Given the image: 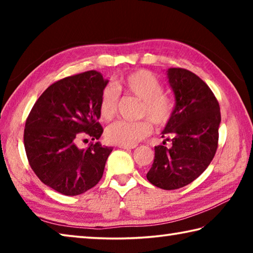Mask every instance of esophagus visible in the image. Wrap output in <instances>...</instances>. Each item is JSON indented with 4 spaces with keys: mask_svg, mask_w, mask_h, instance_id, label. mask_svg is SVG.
I'll return each instance as SVG.
<instances>
[{
    "mask_svg": "<svg viewBox=\"0 0 253 253\" xmlns=\"http://www.w3.org/2000/svg\"><path fill=\"white\" fill-rule=\"evenodd\" d=\"M118 147L124 149H134L136 147V145H118Z\"/></svg>",
    "mask_w": 253,
    "mask_h": 253,
    "instance_id": "34e87169",
    "label": "esophagus"
}]
</instances>
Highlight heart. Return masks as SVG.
Instances as JSON below:
<instances>
[{
	"label": "heart",
	"mask_w": 253,
	"mask_h": 253,
	"mask_svg": "<svg viewBox=\"0 0 253 253\" xmlns=\"http://www.w3.org/2000/svg\"><path fill=\"white\" fill-rule=\"evenodd\" d=\"M118 88L142 100L139 116L147 117L155 125L168 123L173 114V101L163 93V85L152 72L138 70L124 77L118 81ZM119 101L118 91L107 85L100 93L98 110L104 122H110L117 114ZM152 131L147 121L116 122L106 128L105 136L108 142L119 145H135Z\"/></svg>",
	"instance_id": "1"
}]
</instances>
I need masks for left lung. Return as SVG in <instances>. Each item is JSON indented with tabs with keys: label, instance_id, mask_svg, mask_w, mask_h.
<instances>
[{
	"label": "left lung",
	"instance_id": "left-lung-1",
	"mask_svg": "<svg viewBox=\"0 0 253 253\" xmlns=\"http://www.w3.org/2000/svg\"><path fill=\"white\" fill-rule=\"evenodd\" d=\"M166 74L175 106L162 137L169 140L168 136L173 135L172 147L155 146L154 163L146 177L163 190H176L198 178L213 160L221 114L212 90L193 72L169 68Z\"/></svg>",
	"mask_w": 253,
	"mask_h": 253
}]
</instances>
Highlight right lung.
<instances>
[{
	"label": "right lung",
	"instance_id": "add662e5",
	"mask_svg": "<svg viewBox=\"0 0 253 253\" xmlns=\"http://www.w3.org/2000/svg\"><path fill=\"white\" fill-rule=\"evenodd\" d=\"M107 84L95 70L59 80L39 97L25 123L30 166L42 183L63 195L83 194L102 177L113 148L99 142L79 148L77 142L100 138L98 104Z\"/></svg>",
	"mask_w": 253,
	"mask_h": 253
}]
</instances>
